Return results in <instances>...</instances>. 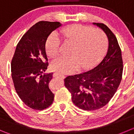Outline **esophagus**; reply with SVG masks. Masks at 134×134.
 <instances>
[{
	"label": "esophagus",
	"instance_id": "obj_1",
	"mask_svg": "<svg viewBox=\"0 0 134 134\" xmlns=\"http://www.w3.org/2000/svg\"><path fill=\"white\" fill-rule=\"evenodd\" d=\"M54 76L55 77H59L61 79H64L65 77V75H62V74H60V73H55Z\"/></svg>",
	"mask_w": 134,
	"mask_h": 134
}]
</instances>
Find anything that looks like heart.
Wrapping results in <instances>:
<instances>
[{
  "instance_id": "heart-1",
  "label": "heart",
  "mask_w": 134,
  "mask_h": 134,
  "mask_svg": "<svg viewBox=\"0 0 134 134\" xmlns=\"http://www.w3.org/2000/svg\"><path fill=\"white\" fill-rule=\"evenodd\" d=\"M60 33L65 42L73 43L71 56L59 57L52 62V69L61 73H72L80 67L87 68L93 65L102 55L107 44L105 34L97 28L75 24L65 27ZM46 50L52 58L59 55L61 40L57 33L49 36Z\"/></svg>"
}]
</instances>
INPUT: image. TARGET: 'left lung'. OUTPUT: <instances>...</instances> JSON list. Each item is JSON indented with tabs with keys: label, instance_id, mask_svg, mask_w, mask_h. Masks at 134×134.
Segmentation results:
<instances>
[{
	"label": "left lung",
	"instance_id": "left-lung-1",
	"mask_svg": "<svg viewBox=\"0 0 134 134\" xmlns=\"http://www.w3.org/2000/svg\"><path fill=\"white\" fill-rule=\"evenodd\" d=\"M92 24L107 34V52L92 69L65 79L72 102L84 110L99 109L110 100L119 87L123 71L122 52L115 35L104 24Z\"/></svg>",
	"mask_w": 134,
	"mask_h": 134
}]
</instances>
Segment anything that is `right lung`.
Returning <instances> with one entry per match:
<instances>
[{"instance_id": "right-lung-1", "label": "right lung", "mask_w": 134, "mask_h": 134, "mask_svg": "<svg viewBox=\"0 0 134 134\" xmlns=\"http://www.w3.org/2000/svg\"><path fill=\"white\" fill-rule=\"evenodd\" d=\"M62 26L41 21L31 27L16 46L11 63L15 90L22 102L34 110L48 108L54 99L49 88L53 73H45L48 63L46 43L50 34Z\"/></svg>"}]
</instances>
